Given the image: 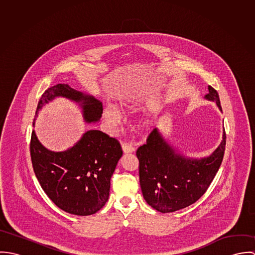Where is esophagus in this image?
I'll use <instances>...</instances> for the list:
<instances>
[{
  "instance_id": "esophagus-1",
  "label": "esophagus",
  "mask_w": 255,
  "mask_h": 255,
  "mask_svg": "<svg viewBox=\"0 0 255 255\" xmlns=\"http://www.w3.org/2000/svg\"><path fill=\"white\" fill-rule=\"evenodd\" d=\"M122 149L124 151L125 154H128V153H133L135 151V148L129 143H123L122 144Z\"/></svg>"
}]
</instances>
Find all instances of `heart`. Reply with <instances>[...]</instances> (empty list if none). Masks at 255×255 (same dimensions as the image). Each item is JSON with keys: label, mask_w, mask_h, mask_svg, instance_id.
I'll list each match as a JSON object with an SVG mask.
<instances>
[{"label": "heart", "mask_w": 255, "mask_h": 255, "mask_svg": "<svg viewBox=\"0 0 255 255\" xmlns=\"http://www.w3.org/2000/svg\"><path fill=\"white\" fill-rule=\"evenodd\" d=\"M118 104L120 109L123 111H126V112L133 111L135 110L138 104V97L137 95H134L131 93L128 95H124L119 98ZM102 118L110 129H115L119 125H121L123 121L122 114L113 105H107L104 107L102 112ZM152 126H153V119L150 116L140 117L136 121V127L139 129H143V130L149 129Z\"/></svg>", "instance_id": "obj_1"}]
</instances>
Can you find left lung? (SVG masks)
<instances>
[{
	"label": "left lung",
	"instance_id": "left-lung-1",
	"mask_svg": "<svg viewBox=\"0 0 255 255\" xmlns=\"http://www.w3.org/2000/svg\"><path fill=\"white\" fill-rule=\"evenodd\" d=\"M205 100L215 102L222 112L217 91L208 86ZM226 146L222 141L207 157L184 155L166 138L158 128L147 142L136 151L139 160V182L146 202L161 213L185 208L197 201L207 190L222 164Z\"/></svg>",
	"mask_w": 255,
	"mask_h": 255
}]
</instances>
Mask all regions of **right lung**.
I'll return each instance as SVG.
<instances>
[{
	"instance_id": "right-lung-1",
	"label": "right lung",
	"mask_w": 255,
	"mask_h": 255,
	"mask_svg": "<svg viewBox=\"0 0 255 255\" xmlns=\"http://www.w3.org/2000/svg\"><path fill=\"white\" fill-rule=\"evenodd\" d=\"M57 98L75 103L86 124H96L102 117L100 100L61 83L43 93L34 122L39 112ZM30 153L37 180L45 193L60 209L77 216L92 215L105 205L111 177L123 156L120 143L96 129L85 131L78 141L64 151L45 147L33 129Z\"/></svg>"
}]
</instances>
